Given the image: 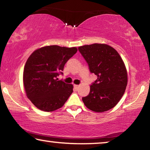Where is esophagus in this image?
<instances>
[{
    "instance_id": "obj_1",
    "label": "esophagus",
    "mask_w": 150,
    "mask_h": 150,
    "mask_svg": "<svg viewBox=\"0 0 150 150\" xmlns=\"http://www.w3.org/2000/svg\"><path fill=\"white\" fill-rule=\"evenodd\" d=\"M74 88H76V89H78V87H79V85H77V84H74Z\"/></svg>"
}]
</instances>
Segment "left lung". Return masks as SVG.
I'll list each match as a JSON object with an SVG mask.
<instances>
[{"mask_svg":"<svg viewBox=\"0 0 150 150\" xmlns=\"http://www.w3.org/2000/svg\"><path fill=\"white\" fill-rule=\"evenodd\" d=\"M78 50L97 79L90 86L88 96L82 97L86 107L102 112L113 108L121 100L127 84V73L123 59L113 47L94 43Z\"/></svg>","mask_w":150,"mask_h":150,"instance_id":"8db88e82","label":"left lung"}]
</instances>
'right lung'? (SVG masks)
Wrapping results in <instances>:
<instances>
[{
  "instance_id": "add662e5",
  "label": "right lung",
  "mask_w": 150,
  "mask_h": 150,
  "mask_svg": "<svg viewBox=\"0 0 150 150\" xmlns=\"http://www.w3.org/2000/svg\"><path fill=\"white\" fill-rule=\"evenodd\" d=\"M77 52L76 47L50 45L32 53L23 70V84L27 97L45 112L61 108L73 92V85L58 80L64 65Z\"/></svg>"
}]
</instances>
